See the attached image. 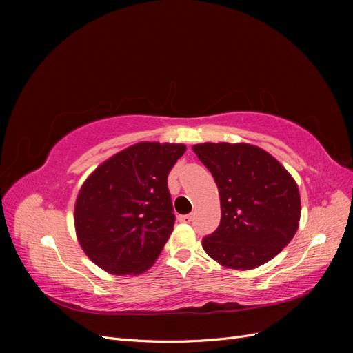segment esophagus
Listing matches in <instances>:
<instances>
[{
	"label": "esophagus",
	"mask_w": 353,
	"mask_h": 353,
	"mask_svg": "<svg viewBox=\"0 0 353 353\" xmlns=\"http://www.w3.org/2000/svg\"><path fill=\"white\" fill-rule=\"evenodd\" d=\"M178 219L181 222H191V221H193V215H191V213H190V215H181Z\"/></svg>",
	"instance_id": "1"
}]
</instances>
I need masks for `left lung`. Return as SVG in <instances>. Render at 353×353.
Returning <instances> with one entry per match:
<instances>
[{"label":"left lung","instance_id":"obj_1","mask_svg":"<svg viewBox=\"0 0 353 353\" xmlns=\"http://www.w3.org/2000/svg\"><path fill=\"white\" fill-rule=\"evenodd\" d=\"M215 179L221 222L201 240L205 252L232 270H253L290 243L301 219V196L293 176L252 144L205 143L193 147Z\"/></svg>","mask_w":353,"mask_h":353}]
</instances>
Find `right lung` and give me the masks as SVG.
I'll return each instance as SVG.
<instances>
[{
  "mask_svg": "<svg viewBox=\"0 0 353 353\" xmlns=\"http://www.w3.org/2000/svg\"><path fill=\"white\" fill-rule=\"evenodd\" d=\"M184 152V144L138 143L85 181L74 228L95 265L114 275H137L154 263L174 230L168 175Z\"/></svg>",
  "mask_w": 353,
  "mask_h": 353,
  "instance_id": "right-lung-1",
  "label": "right lung"
}]
</instances>
